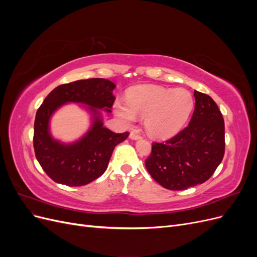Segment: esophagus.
<instances>
[{
	"mask_svg": "<svg viewBox=\"0 0 257 257\" xmlns=\"http://www.w3.org/2000/svg\"><path fill=\"white\" fill-rule=\"evenodd\" d=\"M130 138L132 139V141H138V139H141V136L136 134L135 132H132V133L130 134Z\"/></svg>",
	"mask_w": 257,
	"mask_h": 257,
	"instance_id": "obj_1",
	"label": "esophagus"
}]
</instances>
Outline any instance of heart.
<instances>
[{"instance_id": "1", "label": "heart", "mask_w": 257, "mask_h": 257, "mask_svg": "<svg viewBox=\"0 0 257 257\" xmlns=\"http://www.w3.org/2000/svg\"><path fill=\"white\" fill-rule=\"evenodd\" d=\"M127 102L115 100L116 116L126 125L145 118V128L153 138L166 139L178 134L194 108L192 93L182 88L166 89L143 84L127 92Z\"/></svg>"}]
</instances>
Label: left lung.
Returning <instances> with one entry per match:
<instances>
[{
  "label": "left lung",
  "instance_id": "8db88e82",
  "mask_svg": "<svg viewBox=\"0 0 257 257\" xmlns=\"http://www.w3.org/2000/svg\"><path fill=\"white\" fill-rule=\"evenodd\" d=\"M195 109L188 127L164 144L154 143L146 168L163 188L180 191L204 183L225 151L224 120L207 94L194 90Z\"/></svg>",
  "mask_w": 257,
  "mask_h": 257
}]
</instances>
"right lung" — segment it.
Returning a JSON list of instances; mask_svg holds the SVG:
<instances>
[{
    "instance_id": "1",
    "label": "right lung",
    "mask_w": 257,
    "mask_h": 257,
    "mask_svg": "<svg viewBox=\"0 0 257 257\" xmlns=\"http://www.w3.org/2000/svg\"><path fill=\"white\" fill-rule=\"evenodd\" d=\"M115 84L104 78H91L61 84L53 89L38 108L34 123V150L45 173L57 183L85 185L107 169L114 147L130 133L115 134L104 126L102 111L110 113ZM80 105L90 115V127L78 140L64 143L51 134L53 114L67 103Z\"/></svg>"
}]
</instances>
